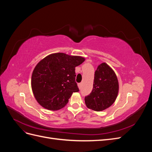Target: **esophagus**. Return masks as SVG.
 <instances>
[{"mask_svg":"<svg viewBox=\"0 0 152 152\" xmlns=\"http://www.w3.org/2000/svg\"><path fill=\"white\" fill-rule=\"evenodd\" d=\"M78 86H79V89H81V87H82V83H79V84H78Z\"/></svg>","mask_w":152,"mask_h":152,"instance_id":"34e87169","label":"esophagus"}]
</instances>
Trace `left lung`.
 Segmentation results:
<instances>
[{"mask_svg": "<svg viewBox=\"0 0 152 152\" xmlns=\"http://www.w3.org/2000/svg\"><path fill=\"white\" fill-rule=\"evenodd\" d=\"M118 93V82L114 71L107 63L98 66L94 73L93 88L85 97L87 107L94 111H102L115 101Z\"/></svg>", "mask_w": 152, "mask_h": 152, "instance_id": "1", "label": "left lung"}]
</instances>
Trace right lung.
Listing matches in <instances>:
<instances>
[{
	"label": "right lung",
	"instance_id": "1",
	"mask_svg": "<svg viewBox=\"0 0 152 152\" xmlns=\"http://www.w3.org/2000/svg\"><path fill=\"white\" fill-rule=\"evenodd\" d=\"M80 56L54 53L42 59L31 75V88L37 102L49 110L61 109L73 93L79 89L75 82V67L83 63Z\"/></svg>",
	"mask_w": 152,
	"mask_h": 152
}]
</instances>
